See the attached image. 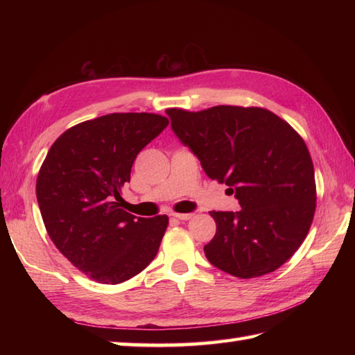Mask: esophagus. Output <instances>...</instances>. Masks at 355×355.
Listing matches in <instances>:
<instances>
[{
  "instance_id": "obj_1",
  "label": "esophagus",
  "mask_w": 355,
  "mask_h": 355,
  "mask_svg": "<svg viewBox=\"0 0 355 355\" xmlns=\"http://www.w3.org/2000/svg\"><path fill=\"white\" fill-rule=\"evenodd\" d=\"M192 216L193 214H172V218H175V220H180V221H187L191 220Z\"/></svg>"
}]
</instances>
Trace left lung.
I'll return each mask as SVG.
<instances>
[{
  "label": "left lung",
  "instance_id": "8db88e82",
  "mask_svg": "<svg viewBox=\"0 0 355 355\" xmlns=\"http://www.w3.org/2000/svg\"><path fill=\"white\" fill-rule=\"evenodd\" d=\"M166 114L207 177L227 184L239 201V212H210L216 233L205 245L209 262L243 279L277 270L304 243L314 218V166L304 139L258 107L169 108Z\"/></svg>",
  "mask_w": 355,
  "mask_h": 355
}]
</instances>
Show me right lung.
<instances>
[{
  "label": "right lung",
  "mask_w": 355,
  "mask_h": 355,
  "mask_svg": "<svg viewBox=\"0 0 355 355\" xmlns=\"http://www.w3.org/2000/svg\"><path fill=\"white\" fill-rule=\"evenodd\" d=\"M169 120L112 112L71 126L53 143L36 180V198L53 244L89 279L120 284L155 258L169 218L120 209L135 157Z\"/></svg>",
  "instance_id": "1"
}]
</instances>
